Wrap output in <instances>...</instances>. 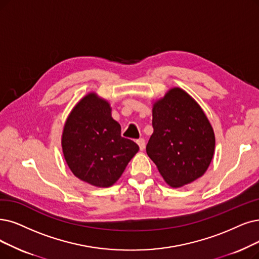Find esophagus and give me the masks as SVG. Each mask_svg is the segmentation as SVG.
<instances>
[{"mask_svg": "<svg viewBox=\"0 0 259 259\" xmlns=\"http://www.w3.org/2000/svg\"><path fill=\"white\" fill-rule=\"evenodd\" d=\"M137 143H138V146H139L140 151H143L144 149H146V140H144L143 138L138 139V140H137Z\"/></svg>", "mask_w": 259, "mask_h": 259, "instance_id": "34e87169", "label": "esophagus"}]
</instances>
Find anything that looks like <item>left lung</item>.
<instances>
[{"label": "left lung", "instance_id": "8db88e82", "mask_svg": "<svg viewBox=\"0 0 259 259\" xmlns=\"http://www.w3.org/2000/svg\"><path fill=\"white\" fill-rule=\"evenodd\" d=\"M153 134L147 154L171 187L201 178L214 151V135L208 119L188 94L171 89L153 107Z\"/></svg>", "mask_w": 259, "mask_h": 259}]
</instances>
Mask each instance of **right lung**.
Listing matches in <instances>:
<instances>
[{"label":"right lung","instance_id":"1","mask_svg":"<svg viewBox=\"0 0 259 259\" xmlns=\"http://www.w3.org/2000/svg\"><path fill=\"white\" fill-rule=\"evenodd\" d=\"M65 159L76 178L97 187H109L138 151L136 142L121 136L109 104L90 94L70 113L64 127Z\"/></svg>","mask_w":259,"mask_h":259}]
</instances>
